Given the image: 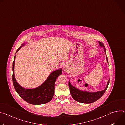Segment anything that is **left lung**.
<instances>
[{
	"instance_id": "8db88e82",
	"label": "left lung",
	"mask_w": 125,
	"mask_h": 125,
	"mask_svg": "<svg viewBox=\"0 0 125 125\" xmlns=\"http://www.w3.org/2000/svg\"><path fill=\"white\" fill-rule=\"evenodd\" d=\"M98 42L100 46L104 48V51L106 53V48L103 43L100 41H99ZM106 59L107 62H108L107 57H106ZM109 82L110 79L108 82L106 88L104 90L100 91H98L96 92H89L87 91H82L77 89L75 87L72 86L71 85L70 81L69 82V87L71 96L75 100L79 102H80V103L89 104L93 103V102L98 100L103 95L108 87Z\"/></svg>"
}]
</instances>
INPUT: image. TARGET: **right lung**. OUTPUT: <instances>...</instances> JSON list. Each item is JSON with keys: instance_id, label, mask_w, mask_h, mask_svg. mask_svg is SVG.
Listing matches in <instances>:
<instances>
[{"instance_id": "obj_1", "label": "right lung", "mask_w": 125, "mask_h": 125, "mask_svg": "<svg viewBox=\"0 0 125 125\" xmlns=\"http://www.w3.org/2000/svg\"><path fill=\"white\" fill-rule=\"evenodd\" d=\"M25 44H22L17 49L16 53ZM15 58L12 66V80L14 88L18 94L27 103L32 105H41L50 101L54 94L55 81L57 78L62 74V70L60 69L52 72L46 81L40 86L34 89H25L18 84L14 77Z\"/></svg>"}]
</instances>
